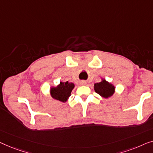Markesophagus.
Masks as SVG:
<instances>
[{
    "instance_id": "1",
    "label": "esophagus",
    "mask_w": 153,
    "mask_h": 153,
    "mask_svg": "<svg viewBox=\"0 0 153 153\" xmlns=\"http://www.w3.org/2000/svg\"><path fill=\"white\" fill-rule=\"evenodd\" d=\"M81 83H82V85H86V82H85V81H82Z\"/></svg>"
}]
</instances>
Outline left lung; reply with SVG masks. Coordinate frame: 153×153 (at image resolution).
<instances>
[{
  "label": "left lung",
  "mask_w": 153,
  "mask_h": 153,
  "mask_svg": "<svg viewBox=\"0 0 153 153\" xmlns=\"http://www.w3.org/2000/svg\"><path fill=\"white\" fill-rule=\"evenodd\" d=\"M115 88L112 85L103 79L100 82L94 84V90L96 93L104 98H109L114 93Z\"/></svg>",
  "instance_id": "obj_1"
}]
</instances>
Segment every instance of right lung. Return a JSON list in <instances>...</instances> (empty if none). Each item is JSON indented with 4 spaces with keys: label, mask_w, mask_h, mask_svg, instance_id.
<instances>
[{
    "label": "right lung",
    "mask_w": 153,
    "mask_h": 153,
    "mask_svg": "<svg viewBox=\"0 0 153 153\" xmlns=\"http://www.w3.org/2000/svg\"><path fill=\"white\" fill-rule=\"evenodd\" d=\"M74 88V84L68 82V81L65 82H60L57 87L52 88L51 90V96L56 100L66 102L69 97L73 89Z\"/></svg>",
    "instance_id": "right-lung-1"
}]
</instances>
